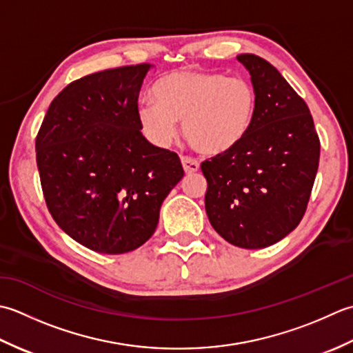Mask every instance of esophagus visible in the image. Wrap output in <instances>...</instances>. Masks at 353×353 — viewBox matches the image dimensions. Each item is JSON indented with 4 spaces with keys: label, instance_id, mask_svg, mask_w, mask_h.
I'll return each instance as SVG.
<instances>
[{
    "label": "esophagus",
    "instance_id": "34e87169",
    "mask_svg": "<svg viewBox=\"0 0 353 353\" xmlns=\"http://www.w3.org/2000/svg\"><path fill=\"white\" fill-rule=\"evenodd\" d=\"M181 163L183 168L185 170V174H195V172L199 170V163L192 157H181Z\"/></svg>",
    "mask_w": 353,
    "mask_h": 353
}]
</instances>
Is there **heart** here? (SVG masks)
Instances as JSON below:
<instances>
[{"mask_svg": "<svg viewBox=\"0 0 353 353\" xmlns=\"http://www.w3.org/2000/svg\"><path fill=\"white\" fill-rule=\"evenodd\" d=\"M152 94L154 102L137 108V119L143 134L160 148L175 140L176 120H183V134L196 150L225 154L245 139L256 117V90L243 77L174 71L158 79Z\"/></svg>", "mask_w": 353, "mask_h": 353, "instance_id": "1", "label": "heart"}]
</instances>
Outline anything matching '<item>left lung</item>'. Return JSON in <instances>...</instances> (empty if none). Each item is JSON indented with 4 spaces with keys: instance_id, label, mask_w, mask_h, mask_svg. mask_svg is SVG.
<instances>
[{
    "instance_id": "8db88e82",
    "label": "left lung",
    "mask_w": 353,
    "mask_h": 353,
    "mask_svg": "<svg viewBox=\"0 0 353 353\" xmlns=\"http://www.w3.org/2000/svg\"><path fill=\"white\" fill-rule=\"evenodd\" d=\"M257 94L256 117L239 145L201 163L205 212L232 245L270 247L296 228L311 196L320 139L306 102L276 67L239 54Z\"/></svg>"
}]
</instances>
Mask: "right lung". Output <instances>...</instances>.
Wrapping results in <instances>:
<instances>
[{
    "label": "right lung",
    "instance_id": "right-lung-1",
    "mask_svg": "<svg viewBox=\"0 0 353 353\" xmlns=\"http://www.w3.org/2000/svg\"><path fill=\"white\" fill-rule=\"evenodd\" d=\"M150 63L99 71L67 85L36 135L42 193L71 239L123 254L154 234L160 207L184 176L181 160L143 137L139 92Z\"/></svg>",
    "mask_w": 353,
    "mask_h": 353
}]
</instances>
